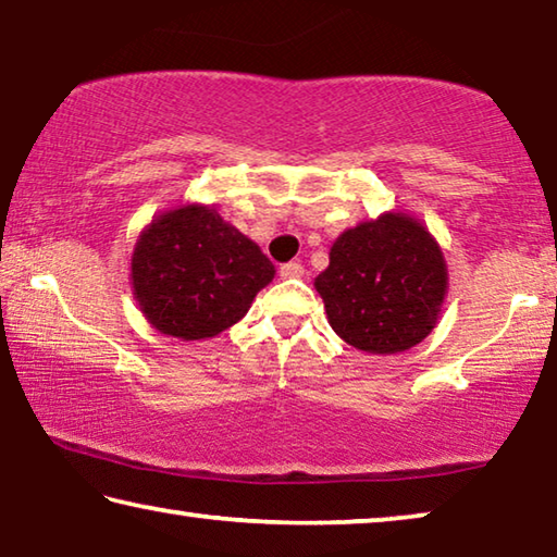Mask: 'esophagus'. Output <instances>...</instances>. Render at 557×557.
<instances>
[{
  "label": "esophagus",
  "mask_w": 557,
  "mask_h": 557,
  "mask_svg": "<svg viewBox=\"0 0 557 557\" xmlns=\"http://www.w3.org/2000/svg\"><path fill=\"white\" fill-rule=\"evenodd\" d=\"M301 275H305V268H301L297 260H292V262H285V265H280V277L292 280V277H301Z\"/></svg>",
  "instance_id": "obj_1"
}]
</instances>
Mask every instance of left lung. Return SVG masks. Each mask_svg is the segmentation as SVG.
<instances>
[{"mask_svg": "<svg viewBox=\"0 0 557 557\" xmlns=\"http://www.w3.org/2000/svg\"><path fill=\"white\" fill-rule=\"evenodd\" d=\"M334 332L369 354L418 346L437 324L447 265L418 219L388 211L338 235L314 280Z\"/></svg>", "mask_w": 557, "mask_h": 557, "instance_id": "obj_1", "label": "left lung"}]
</instances>
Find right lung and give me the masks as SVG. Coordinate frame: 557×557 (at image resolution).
I'll return each mask as SVG.
<instances>
[{
  "mask_svg": "<svg viewBox=\"0 0 557 557\" xmlns=\"http://www.w3.org/2000/svg\"><path fill=\"white\" fill-rule=\"evenodd\" d=\"M275 265L215 209L188 203L147 225L132 252V292L157 332L196 342L248 314Z\"/></svg>",
  "mask_w": 557,
  "mask_h": 557,
  "instance_id": "add662e5",
  "label": "right lung"
}]
</instances>
